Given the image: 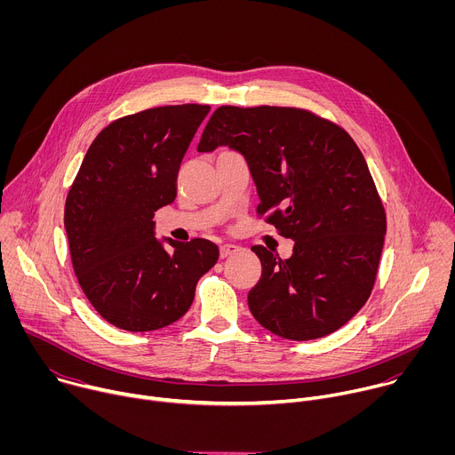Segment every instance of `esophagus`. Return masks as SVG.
<instances>
[{"instance_id": "esophagus-1", "label": "esophagus", "mask_w": 455, "mask_h": 455, "mask_svg": "<svg viewBox=\"0 0 455 455\" xmlns=\"http://www.w3.org/2000/svg\"><path fill=\"white\" fill-rule=\"evenodd\" d=\"M235 251H239V246H237V244L227 243V244H221V246H220V255H221L223 259L228 257V255H232V253H235Z\"/></svg>"}]
</instances>
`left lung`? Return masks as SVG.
<instances>
[{
	"instance_id": "1",
	"label": "left lung",
	"mask_w": 455,
	"mask_h": 455,
	"mask_svg": "<svg viewBox=\"0 0 455 455\" xmlns=\"http://www.w3.org/2000/svg\"><path fill=\"white\" fill-rule=\"evenodd\" d=\"M237 151L257 188V214L295 241L281 259L261 244L248 307L268 331L313 340L340 330L367 302L387 221L367 162L337 124L297 108L221 106L200 153Z\"/></svg>"
}]
</instances>
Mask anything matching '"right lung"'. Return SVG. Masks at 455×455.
<instances>
[{"instance_id":"add662e5","label":"right lung","mask_w":455,"mask_h":455,"mask_svg":"<svg viewBox=\"0 0 455 455\" xmlns=\"http://www.w3.org/2000/svg\"><path fill=\"white\" fill-rule=\"evenodd\" d=\"M209 111L164 106L111 122L68 192L64 228L76 275L99 315L120 330L153 331L181 318L218 261L212 241L156 239L153 221L174 202L181 160Z\"/></svg>"}]
</instances>
